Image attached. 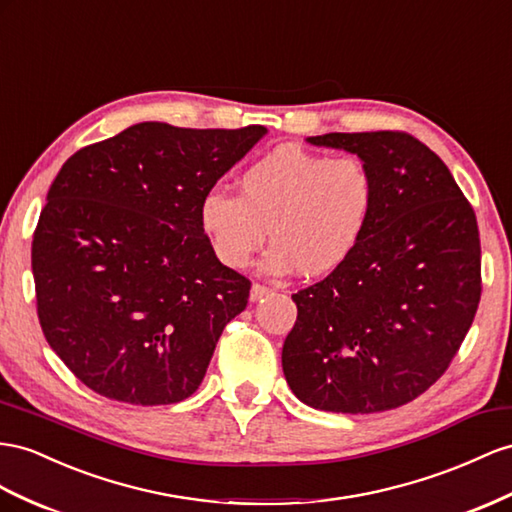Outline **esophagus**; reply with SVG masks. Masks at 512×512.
I'll return each mask as SVG.
<instances>
[{"mask_svg":"<svg viewBox=\"0 0 512 512\" xmlns=\"http://www.w3.org/2000/svg\"><path fill=\"white\" fill-rule=\"evenodd\" d=\"M270 294V287H266V285H259V283H255L253 287H251V303H257V300H261L264 296H268Z\"/></svg>","mask_w":512,"mask_h":512,"instance_id":"34e87169","label":"esophagus"}]
</instances>
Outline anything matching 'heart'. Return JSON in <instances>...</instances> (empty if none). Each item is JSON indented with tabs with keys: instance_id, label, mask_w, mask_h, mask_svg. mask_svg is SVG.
I'll return each instance as SVG.
<instances>
[{
	"instance_id": "heart-1",
	"label": "heart",
	"mask_w": 512,
	"mask_h": 512,
	"mask_svg": "<svg viewBox=\"0 0 512 512\" xmlns=\"http://www.w3.org/2000/svg\"><path fill=\"white\" fill-rule=\"evenodd\" d=\"M374 203L376 181L361 157L279 147L244 170L238 196L207 190L199 225L227 268L248 266L270 235L264 270L298 268L313 279L342 268L357 251Z\"/></svg>"
}]
</instances>
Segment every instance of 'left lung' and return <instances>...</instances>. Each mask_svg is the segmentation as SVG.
Listing matches in <instances>:
<instances>
[{"instance_id":"left-lung-1","label":"left lung","mask_w":512,"mask_h":512,"mask_svg":"<svg viewBox=\"0 0 512 512\" xmlns=\"http://www.w3.org/2000/svg\"><path fill=\"white\" fill-rule=\"evenodd\" d=\"M370 166L376 203L357 251L292 294L298 316L283 344L294 396L333 413H378L437 383L480 303L476 214L452 173L404 131L324 134Z\"/></svg>"}]
</instances>
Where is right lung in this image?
Returning a JSON list of instances; mask_svg holds the SVG:
<instances>
[{
  "mask_svg": "<svg viewBox=\"0 0 512 512\" xmlns=\"http://www.w3.org/2000/svg\"><path fill=\"white\" fill-rule=\"evenodd\" d=\"M268 134L138 123L73 153L34 231L51 350L99 396L155 406L199 389L251 281L216 259L199 203Z\"/></svg>",
  "mask_w": 512,
  "mask_h": 512,
  "instance_id": "1",
  "label": "right lung"
}]
</instances>
